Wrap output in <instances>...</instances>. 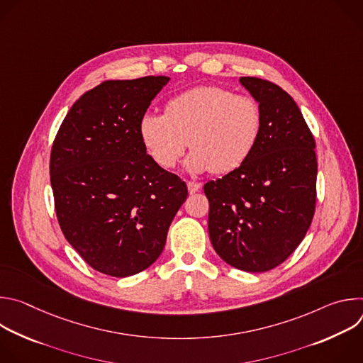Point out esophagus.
I'll return each mask as SVG.
<instances>
[{
	"label": "esophagus",
	"instance_id": "34e87169",
	"mask_svg": "<svg viewBox=\"0 0 363 363\" xmlns=\"http://www.w3.org/2000/svg\"><path fill=\"white\" fill-rule=\"evenodd\" d=\"M186 186H188V191H189V194H195V192H198V191H199V188H201V184H198V182H194V181H188V182H186Z\"/></svg>",
	"mask_w": 363,
	"mask_h": 363
}]
</instances>
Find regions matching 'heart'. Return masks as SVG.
Returning <instances> with one entry per match:
<instances>
[{
	"label": "heart",
	"instance_id": "b5f03b06",
	"mask_svg": "<svg viewBox=\"0 0 363 363\" xmlns=\"http://www.w3.org/2000/svg\"><path fill=\"white\" fill-rule=\"evenodd\" d=\"M263 129L262 106L254 97L221 86H198L168 100L164 115L145 113L139 136L150 158L174 168L186 146L192 172L228 174L255 149Z\"/></svg>",
	"mask_w": 363,
	"mask_h": 363
}]
</instances>
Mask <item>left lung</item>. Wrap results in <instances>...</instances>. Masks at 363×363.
Here are the masks:
<instances>
[{"mask_svg":"<svg viewBox=\"0 0 363 363\" xmlns=\"http://www.w3.org/2000/svg\"><path fill=\"white\" fill-rule=\"evenodd\" d=\"M260 103L263 129L251 157L203 185L208 233L230 266L263 273L297 248L316 208V142L293 97L276 83L241 77Z\"/></svg>","mask_w":363,"mask_h":363,"instance_id":"left-lung-1","label":"left lung"}]
</instances>
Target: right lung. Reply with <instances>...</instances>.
<instances>
[{"instance_id": "right-lung-1", "label": "right lung", "mask_w": 363, "mask_h": 363, "mask_svg": "<svg viewBox=\"0 0 363 363\" xmlns=\"http://www.w3.org/2000/svg\"><path fill=\"white\" fill-rule=\"evenodd\" d=\"M167 76L108 80L74 101L50 153L66 240L96 272L128 277L161 255L186 184L146 153L139 121Z\"/></svg>"}]
</instances>
